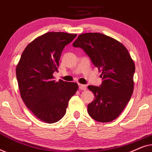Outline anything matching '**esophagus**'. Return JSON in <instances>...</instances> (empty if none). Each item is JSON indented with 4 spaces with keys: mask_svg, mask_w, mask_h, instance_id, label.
Returning <instances> with one entry per match:
<instances>
[{
    "mask_svg": "<svg viewBox=\"0 0 152 152\" xmlns=\"http://www.w3.org/2000/svg\"><path fill=\"white\" fill-rule=\"evenodd\" d=\"M79 89H80V90H81V91L86 90V85L80 84H79Z\"/></svg>",
    "mask_w": 152,
    "mask_h": 152,
    "instance_id": "34e87169",
    "label": "esophagus"
}]
</instances>
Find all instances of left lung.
I'll return each instance as SVG.
<instances>
[{"mask_svg": "<svg viewBox=\"0 0 152 152\" xmlns=\"http://www.w3.org/2000/svg\"><path fill=\"white\" fill-rule=\"evenodd\" d=\"M72 45L84 50L102 72L100 86H88L95 95L88 104L89 115L100 122L116 119L134 91L135 64L127 49L115 39L96 32L79 35Z\"/></svg>", "mask_w": 152, "mask_h": 152, "instance_id": "left-lung-1", "label": "left lung"}]
</instances>
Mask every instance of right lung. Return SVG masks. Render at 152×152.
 Returning a JSON list of instances; mask_svg holds the SVG:
<instances>
[{"label":"right lung","instance_id":"add662e5","mask_svg":"<svg viewBox=\"0 0 152 152\" xmlns=\"http://www.w3.org/2000/svg\"><path fill=\"white\" fill-rule=\"evenodd\" d=\"M76 37L61 32L45 33L27 45L16 66L20 97L30 111L46 123L64 117L68 101L78 89L77 83L56 82L53 77L64 48Z\"/></svg>","mask_w":152,"mask_h":152}]
</instances>
